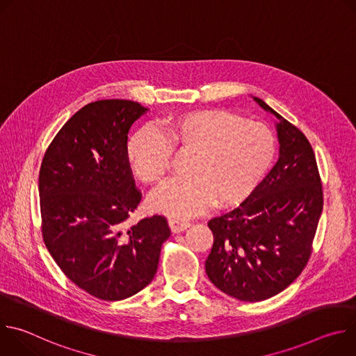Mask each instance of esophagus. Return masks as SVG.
I'll use <instances>...</instances> for the list:
<instances>
[{"instance_id":"34e87169","label":"esophagus","mask_w":356,"mask_h":356,"mask_svg":"<svg viewBox=\"0 0 356 356\" xmlns=\"http://www.w3.org/2000/svg\"><path fill=\"white\" fill-rule=\"evenodd\" d=\"M169 227L172 229L173 234H177V232H181L184 229H187L190 227V222L186 221V220H179V218H170L169 220Z\"/></svg>"}]
</instances>
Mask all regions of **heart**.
<instances>
[{
	"mask_svg": "<svg viewBox=\"0 0 356 356\" xmlns=\"http://www.w3.org/2000/svg\"><path fill=\"white\" fill-rule=\"evenodd\" d=\"M152 128L136 131L127 143V159L146 184L161 183L172 150L190 152L187 177L172 180L149 198V207L176 218L193 217L213 201L235 206L252 194L276 155L269 127L225 110H193L169 115Z\"/></svg>",
	"mask_w": 356,
	"mask_h": 356,
	"instance_id": "obj_1",
	"label": "heart"
}]
</instances>
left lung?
<instances>
[{
  "instance_id": "1",
  "label": "left lung",
  "mask_w": 356,
  "mask_h": 356,
  "mask_svg": "<svg viewBox=\"0 0 356 356\" xmlns=\"http://www.w3.org/2000/svg\"><path fill=\"white\" fill-rule=\"evenodd\" d=\"M277 118L279 161L252 194L209 227L214 243L206 261L211 283L242 301H262L291 284L312 255L323 211V186L314 150L304 134Z\"/></svg>"
}]
</instances>
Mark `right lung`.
I'll return each instance as SVG.
<instances>
[{
    "mask_svg": "<svg viewBox=\"0 0 356 356\" xmlns=\"http://www.w3.org/2000/svg\"><path fill=\"white\" fill-rule=\"evenodd\" d=\"M146 111L131 99L84 106L49 145L39 172L44 245L62 272L99 300L146 287L170 236L162 216L125 224L142 197L127 159L128 132Z\"/></svg>",
    "mask_w": 356,
    "mask_h": 356,
    "instance_id": "right-lung-1",
    "label": "right lung"
}]
</instances>
